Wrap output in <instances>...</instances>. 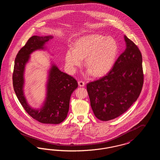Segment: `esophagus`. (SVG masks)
I'll list each match as a JSON object with an SVG mask.
<instances>
[{
	"instance_id": "esophagus-1",
	"label": "esophagus",
	"mask_w": 160,
	"mask_h": 160,
	"mask_svg": "<svg viewBox=\"0 0 160 160\" xmlns=\"http://www.w3.org/2000/svg\"><path fill=\"white\" fill-rule=\"evenodd\" d=\"M78 84L80 87H83V86H84V85H85V83H84V82H83V81H78Z\"/></svg>"
}]
</instances>
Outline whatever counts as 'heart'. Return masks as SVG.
<instances>
[{
	"label": "heart",
	"mask_w": 160,
	"mask_h": 160,
	"mask_svg": "<svg viewBox=\"0 0 160 160\" xmlns=\"http://www.w3.org/2000/svg\"><path fill=\"white\" fill-rule=\"evenodd\" d=\"M119 52V46L113 37L91 34L77 39L75 48L69 47L65 53L67 68L74 72L85 58L88 74L101 76L107 73L114 65Z\"/></svg>",
	"instance_id": "heart-1"
}]
</instances>
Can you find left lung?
Masks as SVG:
<instances>
[{"label":"left lung","mask_w":160,"mask_h":160,"mask_svg":"<svg viewBox=\"0 0 160 160\" xmlns=\"http://www.w3.org/2000/svg\"><path fill=\"white\" fill-rule=\"evenodd\" d=\"M126 48L106 76L87 84L95 116L101 121L114 119L136 101L143 84L142 56L137 46L124 35Z\"/></svg>","instance_id":"obj_1"}]
</instances>
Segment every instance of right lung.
<instances>
[{
    "label": "right lung",
    "instance_id": "add662e5",
    "mask_svg": "<svg viewBox=\"0 0 160 160\" xmlns=\"http://www.w3.org/2000/svg\"><path fill=\"white\" fill-rule=\"evenodd\" d=\"M53 38L52 35H36L29 39L16 56L12 81L18 99L32 118L42 123L58 124L67 118L71 95L78 87L76 80L72 77L62 72L52 63L48 71L46 98L41 107H32L24 93L25 67L31 58L30 55L37 50H46V43Z\"/></svg>",
    "mask_w": 160,
    "mask_h": 160
}]
</instances>
